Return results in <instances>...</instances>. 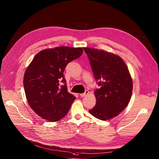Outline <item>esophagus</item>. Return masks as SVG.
Returning <instances> with one entry per match:
<instances>
[{
    "instance_id": "1",
    "label": "esophagus",
    "mask_w": 159,
    "mask_h": 159,
    "mask_svg": "<svg viewBox=\"0 0 159 159\" xmlns=\"http://www.w3.org/2000/svg\"><path fill=\"white\" fill-rule=\"evenodd\" d=\"M89 90H86L85 92H84V93H82V94H80V96L81 97H84V96H85L86 95H87V94H89Z\"/></svg>"
}]
</instances>
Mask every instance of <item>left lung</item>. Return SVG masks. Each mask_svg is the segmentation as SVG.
<instances>
[{"label":"left lung","instance_id":"obj_1","mask_svg":"<svg viewBox=\"0 0 159 159\" xmlns=\"http://www.w3.org/2000/svg\"><path fill=\"white\" fill-rule=\"evenodd\" d=\"M99 89L95 90L96 103L89 112L106 120L117 116L128 105L133 83L126 63L119 56L98 49L84 48Z\"/></svg>","mask_w":159,"mask_h":159}]
</instances>
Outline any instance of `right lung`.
<instances>
[{
  "label": "right lung",
  "mask_w": 159,
  "mask_h": 159,
  "mask_svg": "<svg viewBox=\"0 0 159 159\" xmlns=\"http://www.w3.org/2000/svg\"><path fill=\"white\" fill-rule=\"evenodd\" d=\"M83 48L58 47L39 52L24 77L25 96L30 107L42 119L56 122L64 117L76 97L67 91L63 71L80 58Z\"/></svg>",
  "instance_id": "right-lung-1"
}]
</instances>
